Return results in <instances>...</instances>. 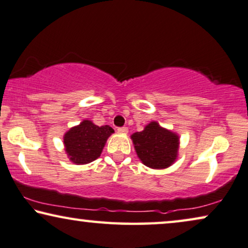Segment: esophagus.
I'll return each mask as SVG.
<instances>
[{
	"instance_id": "obj_1",
	"label": "esophagus",
	"mask_w": 248,
	"mask_h": 248,
	"mask_svg": "<svg viewBox=\"0 0 248 248\" xmlns=\"http://www.w3.org/2000/svg\"><path fill=\"white\" fill-rule=\"evenodd\" d=\"M118 132H120V134H127V132H128V128H127V127H120V128H118Z\"/></svg>"
}]
</instances>
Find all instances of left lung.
Wrapping results in <instances>:
<instances>
[{"mask_svg":"<svg viewBox=\"0 0 248 248\" xmlns=\"http://www.w3.org/2000/svg\"><path fill=\"white\" fill-rule=\"evenodd\" d=\"M131 139L139 159L151 169H167L177 158L179 136L156 121L148 124L142 131L132 134Z\"/></svg>","mask_w":248,"mask_h":248,"instance_id":"obj_1","label":"left lung"}]
</instances>
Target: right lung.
<instances>
[{"mask_svg":"<svg viewBox=\"0 0 248 248\" xmlns=\"http://www.w3.org/2000/svg\"><path fill=\"white\" fill-rule=\"evenodd\" d=\"M113 132L110 125L99 127L91 120H83L64 135L65 152L73 163L89 164L100 157L108 138Z\"/></svg>","mask_w":248,"mask_h":248,"instance_id":"1","label":"right lung"}]
</instances>
